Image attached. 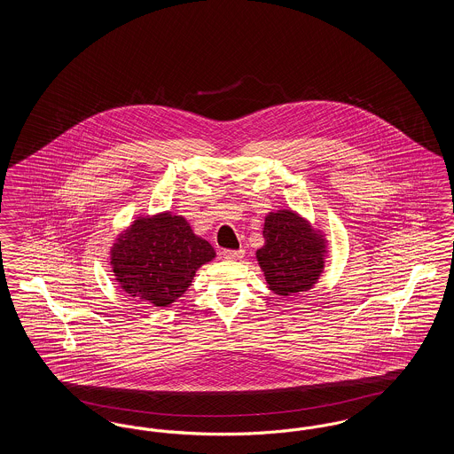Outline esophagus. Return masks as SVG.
Masks as SVG:
<instances>
[{
	"label": "esophagus",
	"mask_w": 454,
	"mask_h": 454,
	"mask_svg": "<svg viewBox=\"0 0 454 454\" xmlns=\"http://www.w3.org/2000/svg\"><path fill=\"white\" fill-rule=\"evenodd\" d=\"M221 255H223L224 259L228 260H239L243 259L245 250H243V248H239V250H223V252H221Z\"/></svg>",
	"instance_id": "1"
}]
</instances>
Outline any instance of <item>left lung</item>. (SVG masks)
Here are the masks:
<instances>
[{"label": "left lung", "mask_w": 454, "mask_h": 454, "mask_svg": "<svg viewBox=\"0 0 454 454\" xmlns=\"http://www.w3.org/2000/svg\"><path fill=\"white\" fill-rule=\"evenodd\" d=\"M263 238L257 259L269 287L279 296L311 289L324 272V238L287 209L265 217Z\"/></svg>", "instance_id": "left-lung-1"}]
</instances>
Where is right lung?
I'll return each mask as SVG.
<instances>
[{"label": "right lung", "instance_id": "add662e5", "mask_svg": "<svg viewBox=\"0 0 454 454\" xmlns=\"http://www.w3.org/2000/svg\"><path fill=\"white\" fill-rule=\"evenodd\" d=\"M215 255V248L195 237L184 217L163 213L130 224L112 248V265L130 296L168 306L187 291L195 270Z\"/></svg>", "mask_w": 454, "mask_h": 454}]
</instances>
